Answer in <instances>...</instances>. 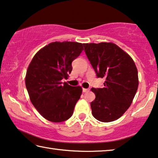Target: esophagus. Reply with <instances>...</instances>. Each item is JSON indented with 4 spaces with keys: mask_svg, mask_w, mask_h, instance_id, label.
Segmentation results:
<instances>
[{
    "mask_svg": "<svg viewBox=\"0 0 158 158\" xmlns=\"http://www.w3.org/2000/svg\"><path fill=\"white\" fill-rule=\"evenodd\" d=\"M89 90V89L82 88V92H83V93H87V92H88Z\"/></svg>",
    "mask_w": 158,
    "mask_h": 158,
    "instance_id": "obj_1",
    "label": "esophagus"
}]
</instances>
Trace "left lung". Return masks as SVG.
Masks as SVG:
<instances>
[{"instance_id":"left-lung-1","label":"left lung","mask_w":158,"mask_h":158,"mask_svg":"<svg viewBox=\"0 0 158 158\" xmlns=\"http://www.w3.org/2000/svg\"><path fill=\"white\" fill-rule=\"evenodd\" d=\"M85 52L103 88H93L92 114L102 122L120 118L129 107L138 87V71L131 57L113 43L84 44Z\"/></svg>"}]
</instances>
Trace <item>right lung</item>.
I'll return each mask as SVG.
<instances>
[{"mask_svg": "<svg viewBox=\"0 0 158 158\" xmlns=\"http://www.w3.org/2000/svg\"><path fill=\"white\" fill-rule=\"evenodd\" d=\"M84 44L52 42L35 55L27 71L25 85L30 100L44 118L62 122L73 115L81 98V87L63 82L72 71V62L83 51Z\"/></svg>", "mask_w": 158, "mask_h": 158, "instance_id": "right-lung-1", "label": "right lung"}]
</instances>
